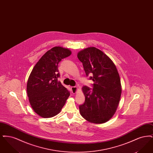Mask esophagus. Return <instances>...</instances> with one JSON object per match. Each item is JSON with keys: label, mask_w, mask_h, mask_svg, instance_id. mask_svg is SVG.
Here are the masks:
<instances>
[{"label": "esophagus", "mask_w": 153, "mask_h": 153, "mask_svg": "<svg viewBox=\"0 0 153 153\" xmlns=\"http://www.w3.org/2000/svg\"><path fill=\"white\" fill-rule=\"evenodd\" d=\"M71 89H72V92L73 94H75L77 92L79 88L77 87H71Z\"/></svg>", "instance_id": "obj_1"}]
</instances>
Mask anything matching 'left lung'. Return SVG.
Wrapping results in <instances>:
<instances>
[{"mask_svg": "<svg viewBox=\"0 0 153 153\" xmlns=\"http://www.w3.org/2000/svg\"><path fill=\"white\" fill-rule=\"evenodd\" d=\"M77 57L87 76L91 74L89 79L94 81L93 88H82L85 100L79 106L80 114L89 122L105 123L115 114L122 93L117 67L108 56L95 47L79 51Z\"/></svg>", "mask_w": 153, "mask_h": 153, "instance_id": "1", "label": "left lung"}]
</instances>
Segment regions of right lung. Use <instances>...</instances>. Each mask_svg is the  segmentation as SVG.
Segmentation results:
<instances>
[{
	"label": "right lung",
	"mask_w": 153,
	"mask_h": 153,
	"mask_svg": "<svg viewBox=\"0 0 153 153\" xmlns=\"http://www.w3.org/2000/svg\"><path fill=\"white\" fill-rule=\"evenodd\" d=\"M71 54L69 49L54 47L39 59L30 74L27 83L30 104L42 117L57 115L70 96V92L58 80V64Z\"/></svg>",
	"instance_id": "1"
}]
</instances>
